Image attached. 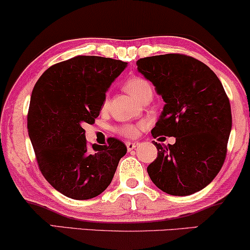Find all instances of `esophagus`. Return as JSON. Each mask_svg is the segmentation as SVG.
<instances>
[{
    "label": "esophagus",
    "mask_w": 250,
    "mask_h": 250,
    "mask_svg": "<svg viewBox=\"0 0 250 250\" xmlns=\"http://www.w3.org/2000/svg\"><path fill=\"white\" fill-rule=\"evenodd\" d=\"M137 146H138V143H126V147H127L128 152L133 150Z\"/></svg>",
    "instance_id": "obj_1"
}]
</instances>
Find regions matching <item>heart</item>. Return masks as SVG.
Instances as JSON below:
<instances>
[{
	"label": "heart",
	"mask_w": 250,
	"mask_h": 250,
	"mask_svg": "<svg viewBox=\"0 0 250 250\" xmlns=\"http://www.w3.org/2000/svg\"><path fill=\"white\" fill-rule=\"evenodd\" d=\"M125 89L128 94L132 95L134 98H137L138 101L143 102V103L150 100L153 96L152 84L146 79L140 78V76H133V78L128 79L125 83ZM107 106H109V98L105 97L103 103H102V110H106ZM141 128H143V125L123 124L117 126L115 131L117 133L128 138V139H133V138L139 135Z\"/></svg>",
	"instance_id": "b5f03b06"
}]
</instances>
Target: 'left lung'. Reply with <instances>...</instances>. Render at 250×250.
Here are the masks:
<instances>
[{
  "label": "left lung",
  "mask_w": 250,
  "mask_h": 250,
  "mask_svg": "<svg viewBox=\"0 0 250 250\" xmlns=\"http://www.w3.org/2000/svg\"><path fill=\"white\" fill-rule=\"evenodd\" d=\"M137 64L166 102L153 138H176L167 146L154 141L158 158L147 167L150 180L172 196L204 189L223 167L232 130L229 100L220 80L186 54L147 57Z\"/></svg>",
  "instance_id": "8db88e82"
}]
</instances>
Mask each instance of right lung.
Segmentation results:
<instances>
[{"label": "right lung", "mask_w": 250, "mask_h": 250, "mask_svg": "<svg viewBox=\"0 0 250 250\" xmlns=\"http://www.w3.org/2000/svg\"><path fill=\"white\" fill-rule=\"evenodd\" d=\"M126 62L78 55L46 69L27 112V132L46 181L69 198L83 200L109 187L127 148L116 138L89 149L83 125L94 124L105 92Z\"/></svg>", "instance_id": "right-lung-1"}]
</instances>
